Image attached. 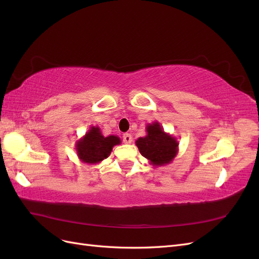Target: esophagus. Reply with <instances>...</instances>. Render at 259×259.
I'll list each match as a JSON object with an SVG mask.
<instances>
[{
	"label": "esophagus",
	"instance_id": "34e87169",
	"mask_svg": "<svg viewBox=\"0 0 259 259\" xmlns=\"http://www.w3.org/2000/svg\"><path fill=\"white\" fill-rule=\"evenodd\" d=\"M123 142H124V144H132V142H133L132 135L128 134V133H125V134H123Z\"/></svg>",
	"mask_w": 259,
	"mask_h": 259
}]
</instances>
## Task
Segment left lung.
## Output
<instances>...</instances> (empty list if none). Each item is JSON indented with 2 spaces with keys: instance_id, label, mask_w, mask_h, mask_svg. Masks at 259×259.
I'll use <instances>...</instances> for the list:
<instances>
[{
  "instance_id": "8db88e82",
  "label": "left lung",
  "mask_w": 259,
  "mask_h": 259,
  "mask_svg": "<svg viewBox=\"0 0 259 259\" xmlns=\"http://www.w3.org/2000/svg\"><path fill=\"white\" fill-rule=\"evenodd\" d=\"M147 135L139 137L135 144L139 152L149 161L154 167L163 166L173 162L178 153L177 139L164 132L158 121L147 124Z\"/></svg>"
}]
</instances>
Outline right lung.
Returning a JSON list of instances; mask_svg holds the SVG:
<instances>
[{
    "instance_id": "right-lung-1",
    "label": "right lung",
    "mask_w": 259,
    "mask_h": 259,
    "mask_svg": "<svg viewBox=\"0 0 259 259\" xmlns=\"http://www.w3.org/2000/svg\"><path fill=\"white\" fill-rule=\"evenodd\" d=\"M120 144V137L115 135L105 137L99 126H91L85 135L76 142L75 150L77 158L83 163L97 164L107 159L113 147Z\"/></svg>"
}]
</instances>
